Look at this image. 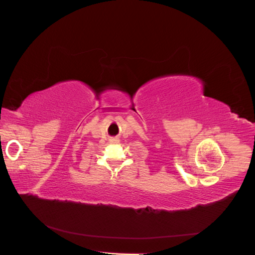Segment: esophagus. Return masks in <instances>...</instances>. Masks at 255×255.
I'll return each mask as SVG.
<instances>
[{"label":"esophagus","mask_w":255,"mask_h":255,"mask_svg":"<svg viewBox=\"0 0 255 255\" xmlns=\"http://www.w3.org/2000/svg\"><path fill=\"white\" fill-rule=\"evenodd\" d=\"M110 142H111V143H112V144H117V143H119V142H120V140H119V139H117V138H112V139H111V140H110Z\"/></svg>","instance_id":"esophagus-1"}]
</instances>
